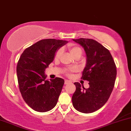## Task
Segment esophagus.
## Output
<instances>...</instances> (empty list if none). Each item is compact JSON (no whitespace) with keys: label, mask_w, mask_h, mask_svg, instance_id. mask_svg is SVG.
<instances>
[{"label":"esophagus","mask_w":131,"mask_h":131,"mask_svg":"<svg viewBox=\"0 0 131 131\" xmlns=\"http://www.w3.org/2000/svg\"><path fill=\"white\" fill-rule=\"evenodd\" d=\"M70 83H71V81H68V80H65V82H64V84H70Z\"/></svg>","instance_id":"esophagus-1"}]
</instances>
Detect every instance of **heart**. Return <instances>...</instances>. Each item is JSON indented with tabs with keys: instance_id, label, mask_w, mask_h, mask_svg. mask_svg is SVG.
Segmentation results:
<instances>
[{
	"instance_id": "1",
	"label": "heart",
	"mask_w": 131,
	"mask_h": 131,
	"mask_svg": "<svg viewBox=\"0 0 131 131\" xmlns=\"http://www.w3.org/2000/svg\"><path fill=\"white\" fill-rule=\"evenodd\" d=\"M68 49L69 50L70 53L73 57H75V56H77V55H81L82 54V49L79 46H76V45L74 44H70L68 46ZM62 54V50L61 49H58V50L56 51V54H55V59H58L59 58L60 56H61ZM69 75V73L67 74Z\"/></svg>"
}]
</instances>
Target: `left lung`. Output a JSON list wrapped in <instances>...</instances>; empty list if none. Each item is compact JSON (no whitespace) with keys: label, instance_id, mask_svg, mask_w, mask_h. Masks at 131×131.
Here are the masks:
<instances>
[{"label":"left lung","instance_id":"8db88e82","mask_svg":"<svg viewBox=\"0 0 131 131\" xmlns=\"http://www.w3.org/2000/svg\"><path fill=\"white\" fill-rule=\"evenodd\" d=\"M72 40L85 50L87 62L81 79L89 82L88 89L74 83L76 90L72 97V104L77 111L91 113L102 107L109 99L116 81V66L109 50L96 40L84 38Z\"/></svg>","mask_w":131,"mask_h":131}]
</instances>
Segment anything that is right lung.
I'll list each match as a JSON object with an SVG mask.
<instances>
[{
	"label": "right lung",
	"mask_w": 131,
	"mask_h": 131,
	"mask_svg": "<svg viewBox=\"0 0 131 131\" xmlns=\"http://www.w3.org/2000/svg\"><path fill=\"white\" fill-rule=\"evenodd\" d=\"M67 43L63 40L42 39L26 49L17 66V75L22 97L34 111L45 112L57 104L64 84L60 77L46 80L45 70L53 61L56 52Z\"/></svg>",
	"instance_id": "add662e5"
}]
</instances>
